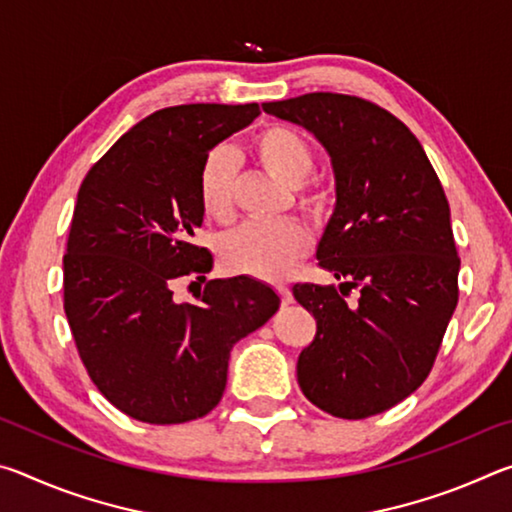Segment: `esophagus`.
Listing matches in <instances>:
<instances>
[{"mask_svg":"<svg viewBox=\"0 0 512 512\" xmlns=\"http://www.w3.org/2000/svg\"><path fill=\"white\" fill-rule=\"evenodd\" d=\"M277 293H280L282 305H291V302H293V293H291V289H287V287H277Z\"/></svg>","mask_w":512,"mask_h":512,"instance_id":"34e87169","label":"esophagus"}]
</instances>
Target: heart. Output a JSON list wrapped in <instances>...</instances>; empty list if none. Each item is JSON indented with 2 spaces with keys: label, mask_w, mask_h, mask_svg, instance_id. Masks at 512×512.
Returning a JSON list of instances; mask_svg holds the SVG:
<instances>
[{
  "label": "heart",
  "mask_w": 512,
  "mask_h": 512,
  "mask_svg": "<svg viewBox=\"0 0 512 512\" xmlns=\"http://www.w3.org/2000/svg\"><path fill=\"white\" fill-rule=\"evenodd\" d=\"M257 162L287 187L296 189V203L302 212L320 216L327 210V194L305 185L314 171V149L298 131L289 126H268L253 140ZM239 185V162L228 146H216L201 167L198 194L210 219L225 221L235 210ZM309 253V235L298 223H246L219 241V259L228 273L282 280Z\"/></svg>",
  "instance_id": "heart-1"
}]
</instances>
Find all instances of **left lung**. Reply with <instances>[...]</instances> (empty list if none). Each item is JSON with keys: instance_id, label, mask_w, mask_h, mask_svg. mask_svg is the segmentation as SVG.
I'll list each match as a JSON object with an SVG mask.
<instances>
[{"instance_id": "obj_1", "label": "left lung", "mask_w": 512, "mask_h": 512, "mask_svg": "<svg viewBox=\"0 0 512 512\" xmlns=\"http://www.w3.org/2000/svg\"><path fill=\"white\" fill-rule=\"evenodd\" d=\"M262 108L325 146L336 185L316 257L343 282L293 287L316 318L298 384L329 415L370 418L427 379L456 309L461 259L447 196L418 137L375 103L311 92Z\"/></svg>"}]
</instances>
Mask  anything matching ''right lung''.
I'll return each mask as SVG.
<instances>
[{
  "mask_svg": "<svg viewBox=\"0 0 512 512\" xmlns=\"http://www.w3.org/2000/svg\"><path fill=\"white\" fill-rule=\"evenodd\" d=\"M257 115V103L162 108L121 135L81 183L63 257L67 323L94 386L140 422L210 413L230 350L280 307L248 275L207 280L198 302L173 300L180 277L212 271V255L194 241L207 153Z\"/></svg>",
  "mask_w": 512,
  "mask_h": 512,
  "instance_id": "right-lung-1",
  "label": "right lung"
}]
</instances>
